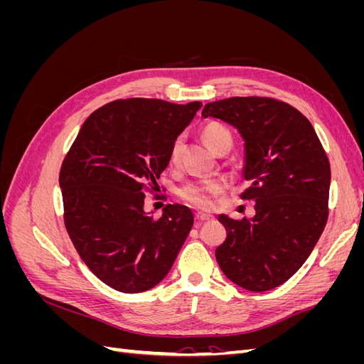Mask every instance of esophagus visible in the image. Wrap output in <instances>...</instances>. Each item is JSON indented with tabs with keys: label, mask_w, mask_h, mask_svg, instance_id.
I'll return each instance as SVG.
<instances>
[{
	"label": "esophagus",
	"mask_w": 364,
	"mask_h": 364,
	"mask_svg": "<svg viewBox=\"0 0 364 364\" xmlns=\"http://www.w3.org/2000/svg\"><path fill=\"white\" fill-rule=\"evenodd\" d=\"M209 220H213V215H209V214H196V222L197 223H203V222H209Z\"/></svg>",
	"instance_id": "esophagus-1"
}]
</instances>
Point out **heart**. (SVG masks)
<instances>
[{"label":"heart","instance_id":"1","mask_svg":"<svg viewBox=\"0 0 364 364\" xmlns=\"http://www.w3.org/2000/svg\"><path fill=\"white\" fill-rule=\"evenodd\" d=\"M202 138L206 142L208 149L211 151H217L220 147H229L232 144V135L226 126L220 123H208L202 130ZM182 141L176 139L170 151V161L178 162L181 156ZM226 188V183L220 179L193 182L182 186L178 196L182 202L197 209H209L214 203L215 197L222 194Z\"/></svg>","mask_w":364,"mask_h":364}]
</instances>
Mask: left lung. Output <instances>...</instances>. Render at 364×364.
Segmentation results:
<instances>
[{
  "label": "left lung",
  "mask_w": 364,
  "mask_h": 364,
  "mask_svg": "<svg viewBox=\"0 0 364 364\" xmlns=\"http://www.w3.org/2000/svg\"><path fill=\"white\" fill-rule=\"evenodd\" d=\"M202 117L234 126L245 141L241 199L250 220L225 214L226 240L215 249L229 281L267 291L289 281L310 257L328 218L331 168L316 132L297 109L269 97H232L205 105Z\"/></svg>",
  "instance_id": "8db88e82"
}]
</instances>
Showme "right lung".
I'll return each mask as SVG.
<instances>
[{"mask_svg":"<svg viewBox=\"0 0 364 364\" xmlns=\"http://www.w3.org/2000/svg\"><path fill=\"white\" fill-rule=\"evenodd\" d=\"M200 107L156 98L107 103L87 117L63 159L65 228L86 266L117 291L158 285L190 234V208L168 205L155 220L144 211V188L167 168L174 141Z\"/></svg>","mask_w":364,"mask_h":364,"instance_id":"right-lung-1","label":"right lung"}]
</instances>
